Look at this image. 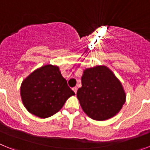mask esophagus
<instances>
[{"instance_id":"1","label":"esophagus","mask_w":150,"mask_h":150,"mask_svg":"<svg viewBox=\"0 0 150 150\" xmlns=\"http://www.w3.org/2000/svg\"><path fill=\"white\" fill-rule=\"evenodd\" d=\"M73 91H74L75 93H76V91H77V88H76V87H74V88H73Z\"/></svg>"}]
</instances>
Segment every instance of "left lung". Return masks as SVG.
Masks as SVG:
<instances>
[{"mask_svg": "<svg viewBox=\"0 0 150 150\" xmlns=\"http://www.w3.org/2000/svg\"><path fill=\"white\" fill-rule=\"evenodd\" d=\"M76 96L84 112L98 121L117 114L125 102L121 83L105 66L88 68L83 72L82 87Z\"/></svg>", "mask_w": 150, "mask_h": 150, "instance_id": "left-lung-1", "label": "left lung"}]
</instances>
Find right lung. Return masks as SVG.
Instances as JSON below:
<instances>
[{"label": "right lung", "instance_id": "right-lung-1", "mask_svg": "<svg viewBox=\"0 0 150 150\" xmlns=\"http://www.w3.org/2000/svg\"><path fill=\"white\" fill-rule=\"evenodd\" d=\"M75 95L56 66L45 65L22 83L21 97L26 109L40 118L59 112L69 97Z\"/></svg>", "mask_w": 150, "mask_h": 150}]
</instances>
